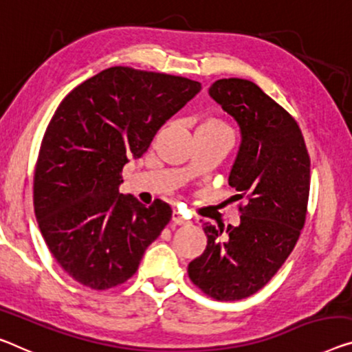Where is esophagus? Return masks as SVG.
<instances>
[{"mask_svg": "<svg viewBox=\"0 0 352 352\" xmlns=\"http://www.w3.org/2000/svg\"><path fill=\"white\" fill-rule=\"evenodd\" d=\"M171 221L175 225H187V223H190V221H188L186 217H182V215L177 212V210H173V215H171Z\"/></svg>", "mask_w": 352, "mask_h": 352, "instance_id": "34e87169", "label": "esophagus"}]
</instances>
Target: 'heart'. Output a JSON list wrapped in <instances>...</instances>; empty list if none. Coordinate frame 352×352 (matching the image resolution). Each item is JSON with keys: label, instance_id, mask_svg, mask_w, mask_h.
I'll use <instances>...</instances> for the list:
<instances>
[{"label": "heart", "instance_id": "heart-1", "mask_svg": "<svg viewBox=\"0 0 352 352\" xmlns=\"http://www.w3.org/2000/svg\"><path fill=\"white\" fill-rule=\"evenodd\" d=\"M198 129H203V131H210V132H219V133H226L231 135L228 124L220 118H209V120L204 121Z\"/></svg>", "mask_w": 352, "mask_h": 352}]
</instances>
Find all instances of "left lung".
I'll return each mask as SVG.
<instances>
[{
    "mask_svg": "<svg viewBox=\"0 0 352 352\" xmlns=\"http://www.w3.org/2000/svg\"><path fill=\"white\" fill-rule=\"evenodd\" d=\"M209 94L241 127L228 182L247 204H239V226L223 231L203 225L206 250L187 272L212 299L241 300L277 274L299 239L310 195V155L297 121L253 82L221 78Z\"/></svg>",
    "mask_w": 352,
    "mask_h": 352,
    "instance_id": "left-lung-1",
    "label": "left lung"
}]
</instances>
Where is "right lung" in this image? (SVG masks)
Listing matches in <instances>:
<instances>
[{"label": "right lung", "instance_id": "right-lung-1", "mask_svg": "<svg viewBox=\"0 0 352 352\" xmlns=\"http://www.w3.org/2000/svg\"><path fill=\"white\" fill-rule=\"evenodd\" d=\"M201 83L133 67L105 69L58 105L42 138L32 199L48 250L75 282L105 291L137 272L171 219L120 193L122 168L140 159Z\"/></svg>", "mask_w": 352, "mask_h": 352}]
</instances>
